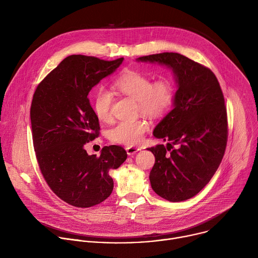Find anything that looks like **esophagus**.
Returning a JSON list of instances; mask_svg holds the SVG:
<instances>
[{"label":"esophagus","mask_w":258,"mask_h":258,"mask_svg":"<svg viewBox=\"0 0 258 258\" xmlns=\"http://www.w3.org/2000/svg\"><path fill=\"white\" fill-rule=\"evenodd\" d=\"M126 150V153L128 156H132L134 154H136L138 151H140L141 149L138 148V147H127V148L125 149Z\"/></svg>","instance_id":"1"}]
</instances>
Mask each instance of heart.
<instances>
[{
    "instance_id": "1",
    "label": "heart",
    "mask_w": 258,
    "mask_h": 258,
    "mask_svg": "<svg viewBox=\"0 0 258 258\" xmlns=\"http://www.w3.org/2000/svg\"><path fill=\"white\" fill-rule=\"evenodd\" d=\"M115 88L122 94L138 102L140 111L151 117H158L168 111L174 99V90L168 81L153 83L152 79L138 71H127L115 81ZM113 94L105 88L96 90L93 98V108L101 121L111 119ZM149 124L143 119L122 120L109 130L111 141L125 146L138 144Z\"/></svg>"
}]
</instances>
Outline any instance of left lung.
<instances>
[{"label":"left lung","mask_w":258,"mask_h":258,"mask_svg":"<svg viewBox=\"0 0 258 258\" xmlns=\"http://www.w3.org/2000/svg\"><path fill=\"white\" fill-rule=\"evenodd\" d=\"M137 61L157 63L173 72V108L153 131L155 138L168 143L166 148L159 144L148 149L155 156L149 178L160 197L171 202L188 200L207 185L225 154L228 119L222 89L209 68L178 53L143 56Z\"/></svg>","instance_id":"obj_1"}]
</instances>
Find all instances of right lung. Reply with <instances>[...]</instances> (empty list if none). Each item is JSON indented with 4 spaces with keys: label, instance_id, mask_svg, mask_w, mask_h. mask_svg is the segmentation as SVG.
Instances as JSON below:
<instances>
[{
    "label": "right lung",
    "instance_id": "add662e5",
    "mask_svg": "<svg viewBox=\"0 0 258 258\" xmlns=\"http://www.w3.org/2000/svg\"><path fill=\"white\" fill-rule=\"evenodd\" d=\"M122 62L68 56L34 92L30 121L36 159L52 191L72 206L87 208L107 199L114 185L109 172L127 157L116 145L105 146L100 156L85 150L100 131L88 95Z\"/></svg>",
    "mask_w": 258,
    "mask_h": 258
}]
</instances>
